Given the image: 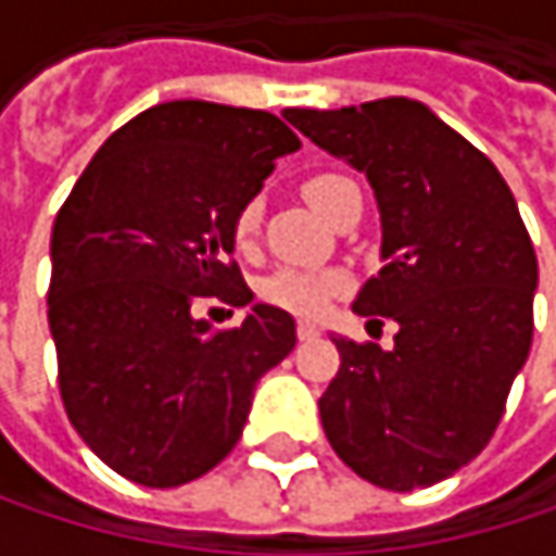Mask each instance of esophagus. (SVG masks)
I'll use <instances>...</instances> for the list:
<instances>
[{
	"label": "esophagus",
	"mask_w": 556,
	"mask_h": 556,
	"mask_svg": "<svg viewBox=\"0 0 556 556\" xmlns=\"http://www.w3.org/2000/svg\"><path fill=\"white\" fill-rule=\"evenodd\" d=\"M295 334H299V341H315L321 331H318L312 321H299V325H295Z\"/></svg>",
	"instance_id": "1"
}]
</instances>
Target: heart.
<instances>
[{"label":"heart","instance_id":"heart-1","mask_svg":"<svg viewBox=\"0 0 556 556\" xmlns=\"http://www.w3.org/2000/svg\"><path fill=\"white\" fill-rule=\"evenodd\" d=\"M354 182L341 173H315L302 182V195L312 202V208H318L325 218L334 215L341 195L351 189ZM261 202L251 199L238 208L235 222H231V235H235V244L238 248H251L254 238H257V228H261ZM348 289V277L338 274V270H295V267H286L277 270L274 277L261 286V295L277 305L286 308L292 315H302V318H312V315H321L328 308V302Z\"/></svg>","mask_w":556,"mask_h":556}]
</instances>
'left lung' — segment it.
Wrapping results in <instances>:
<instances>
[{"instance_id":"1","label":"left lung","mask_w":556,"mask_h":556,"mask_svg":"<svg viewBox=\"0 0 556 556\" xmlns=\"http://www.w3.org/2000/svg\"><path fill=\"white\" fill-rule=\"evenodd\" d=\"M286 118L367 173L383 270L354 312L399 321L389 351L334 338L341 367L318 399L321 428L374 486H434L490 444L531 351L538 257L515 195L483 151L415 99Z\"/></svg>"}]
</instances>
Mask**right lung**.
Returning a JSON list of instances; mask_svg holds the SVG:
<instances>
[{
	"label": "right lung",
	"instance_id": "obj_1",
	"mask_svg": "<svg viewBox=\"0 0 556 556\" xmlns=\"http://www.w3.org/2000/svg\"><path fill=\"white\" fill-rule=\"evenodd\" d=\"M302 141L277 115L202 99L154 105L89 161L51 235L48 321L76 434L131 483L169 490L238 444L257 380L295 348L254 305L212 328L195 305H248L231 222Z\"/></svg>",
	"mask_w": 556,
	"mask_h": 556
}]
</instances>
